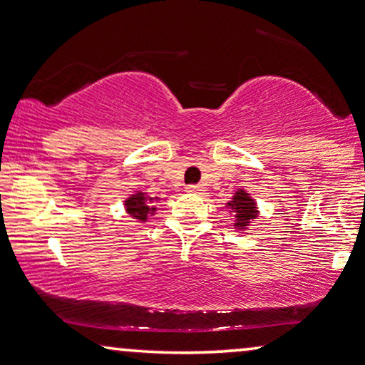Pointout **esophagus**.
<instances>
[{
	"instance_id": "1",
	"label": "esophagus",
	"mask_w": 365,
	"mask_h": 365,
	"mask_svg": "<svg viewBox=\"0 0 365 365\" xmlns=\"http://www.w3.org/2000/svg\"><path fill=\"white\" fill-rule=\"evenodd\" d=\"M187 190L188 192H193V193H202L203 188H202V185H188Z\"/></svg>"
}]
</instances>
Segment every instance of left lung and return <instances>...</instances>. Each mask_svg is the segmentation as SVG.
<instances>
[{"label":"left lung","mask_w":365,"mask_h":365,"mask_svg":"<svg viewBox=\"0 0 365 365\" xmlns=\"http://www.w3.org/2000/svg\"><path fill=\"white\" fill-rule=\"evenodd\" d=\"M227 207H230L233 212L237 213V222H239L240 227H245L252 218L257 217V210H255V202L247 195V192L239 190L233 197V200L228 203Z\"/></svg>","instance_id":"1"}]
</instances>
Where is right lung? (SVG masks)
<instances>
[{
    "label": "right lung",
    "instance_id": "1",
    "mask_svg": "<svg viewBox=\"0 0 365 365\" xmlns=\"http://www.w3.org/2000/svg\"><path fill=\"white\" fill-rule=\"evenodd\" d=\"M147 198H145L143 193H137V195L130 197L126 200V210H128L130 215L135 218H140V220H147L150 207L147 205Z\"/></svg>",
    "mask_w": 365,
    "mask_h": 365
}]
</instances>
